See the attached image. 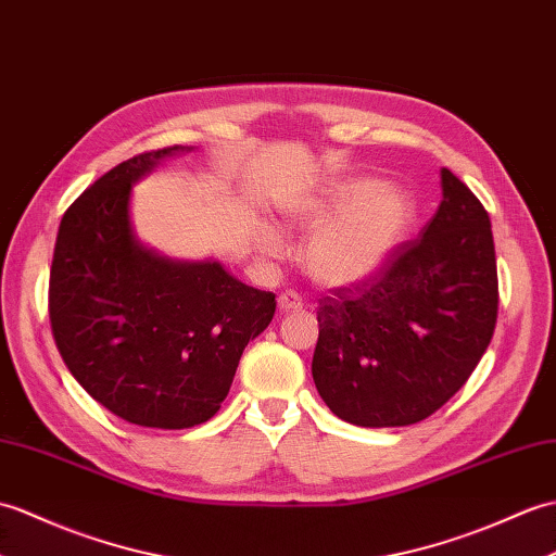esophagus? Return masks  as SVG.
Returning a JSON list of instances; mask_svg holds the SVG:
<instances>
[{"label": "esophagus", "mask_w": 556, "mask_h": 556, "mask_svg": "<svg viewBox=\"0 0 556 556\" xmlns=\"http://www.w3.org/2000/svg\"><path fill=\"white\" fill-rule=\"evenodd\" d=\"M277 305L281 313H293V309H303V299L295 291H283L279 293Z\"/></svg>", "instance_id": "obj_1"}]
</instances>
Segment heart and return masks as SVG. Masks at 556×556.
<instances>
[{"label":"heart","mask_w":556,"mask_h":556,"mask_svg":"<svg viewBox=\"0 0 556 556\" xmlns=\"http://www.w3.org/2000/svg\"><path fill=\"white\" fill-rule=\"evenodd\" d=\"M417 219V203L407 191L357 177L333 182L317 199L293 213V223L317 230L303 247L307 277L329 289L357 287L393 261ZM261 249L281 255L283 239L273 227L261 229Z\"/></svg>","instance_id":"1"}]
</instances>
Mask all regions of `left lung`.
<instances>
[{
    "mask_svg": "<svg viewBox=\"0 0 556 556\" xmlns=\"http://www.w3.org/2000/svg\"><path fill=\"white\" fill-rule=\"evenodd\" d=\"M443 201L419 239L377 277L333 289L317 307V393L339 419L409 426L453 397L479 365L497 321L490 217L443 167Z\"/></svg>",
    "mask_w": 556,
    "mask_h": 556,
    "instance_id": "obj_1",
    "label": "left lung"
}]
</instances>
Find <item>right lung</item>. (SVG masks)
<instances>
[{"label": "right lung", "mask_w": 556, "mask_h": 556, "mask_svg": "<svg viewBox=\"0 0 556 556\" xmlns=\"http://www.w3.org/2000/svg\"><path fill=\"white\" fill-rule=\"evenodd\" d=\"M182 151L139 153L85 189L63 213L49 275L51 333L68 371L115 417L151 429L208 421L277 307L275 293L215 261H170L137 239L132 185Z\"/></svg>", "instance_id": "add662e5"}]
</instances>
